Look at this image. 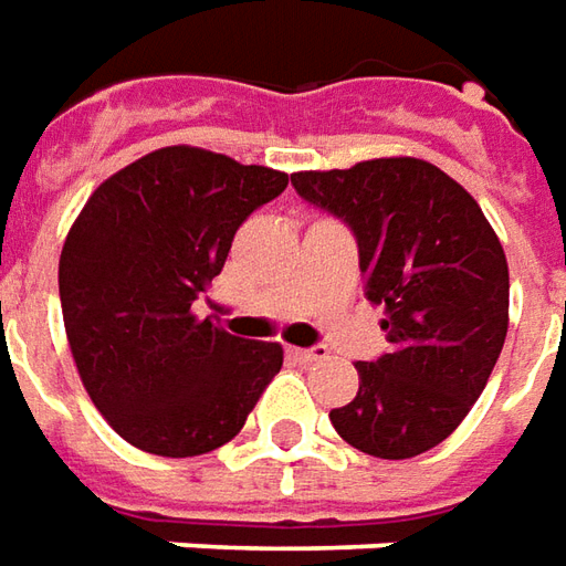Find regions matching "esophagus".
<instances>
[{"instance_id":"1","label":"esophagus","mask_w":566,"mask_h":566,"mask_svg":"<svg viewBox=\"0 0 566 566\" xmlns=\"http://www.w3.org/2000/svg\"><path fill=\"white\" fill-rule=\"evenodd\" d=\"M290 354L298 360V364H321V360L329 357V350L321 348V345H317V348H292Z\"/></svg>"}]
</instances>
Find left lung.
<instances>
[{
    "instance_id": "obj_1",
    "label": "left lung",
    "mask_w": 566,
    "mask_h": 566,
    "mask_svg": "<svg viewBox=\"0 0 566 566\" xmlns=\"http://www.w3.org/2000/svg\"><path fill=\"white\" fill-rule=\"evenodd\" d=\"M298 197L357 240L364 295L391 350L360 360L357 397L329 412L360 453L412 459L453 434L509 333V261L469 190L412 157L295 171Z\"/></svg>"
}]
</instances>
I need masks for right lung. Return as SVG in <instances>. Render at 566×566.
<instances>
[{"instance_id":"1","label":"right lung","mask_w":566,"mask_h":566,"mask_svg":"<svg viewBox=\"0 0 566 566\" xmlns=\"http://www.w3.org/2000/svg\"><path fill=\"white\" fill-rule=\"evenodd\" d=\"M286 185V171L178 144L111 175L82 206L57 264L64 329L92 403L132 447L212 453L280 373L276 342L224 333L193 305L237 228Z\"/></svg>"}]
</instances>
